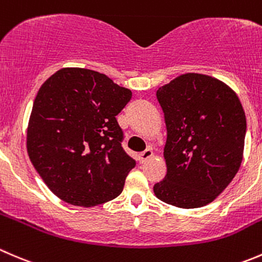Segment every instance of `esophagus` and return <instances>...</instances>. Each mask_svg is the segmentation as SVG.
<instances>
[{
  "label": "esophagus",
  "instance_id": "1",
  "mask_svg": "<svg viewBox=\"0 0 262 262\" xmlns=\"http://www.w3.org/2000/svg\"><path fill=\"white\" fill-rule=\"evenodd\" d=\"M151 157H152V150L146 149L145 151H142L141 154L139 155V160H140V163H145L146 160H149Z\"/></svg>",
  "mask_w": 262,
  "mask_h": 262
}]
</instances>
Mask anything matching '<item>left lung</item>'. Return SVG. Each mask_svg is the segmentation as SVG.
Wrapping results in <instances>:
<instances>
[{"label":"left lung","mask_w":262,"mask_h":262,"mask_svg":"<svg viewBox=\"0 0 262 262\" xmlns=\"http://www.w3.org/2000/svg\"><path fill=\"white\" fill-rule=\"evenodd\" d=\"M164 113L167 174L159 200L182 209L215 200L243 159L246 115L234 90L215 77L183 74L157 90Z\"/></svg>","instance_id":"obj_1"}]
</instances>
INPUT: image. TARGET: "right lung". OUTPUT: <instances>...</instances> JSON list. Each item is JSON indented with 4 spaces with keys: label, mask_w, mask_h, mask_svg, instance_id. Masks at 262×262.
I'll return each mask as SVG.
<instances>
[{
    "label": "right lung",
    "mask_w": 262,
    "mask_h": 262,
    "mask_svg": "<svg viewBox=\"0 0 262 262\" xmlns=\"http://www.w3.org/2000/svg\"><path fill=\"white\" fill-rule=\"evenodd\" d=\"M130 89L104 74L64 67L40 86L27 131L30 162L49 190L71 205H99L123 190L135 160L116 116Z\"/></svg>",
    "instance_id": "right-lung-1"
}]
</instances>
